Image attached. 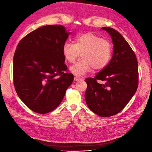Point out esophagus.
<instances>
[{
	"mask_svg": "<svg viewBox=\"0 0 152 152\" xmlns=\"http://www.w3.org/2000/svg\"><path fill=\"white\" fill-rule=\"evenodd\" d=\"M74 81H78V80H81V78H80V77H78V76H74Z\"/></svg>",
	"mask_w": 152,
	"mask_h": 152,
	"instance_id": "obj_1",
	"label": "esophagus"
}]
</instances>
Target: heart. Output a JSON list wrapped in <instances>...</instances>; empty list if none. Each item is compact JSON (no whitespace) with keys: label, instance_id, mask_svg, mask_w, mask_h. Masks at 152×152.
<instances>
[{"label":"heart","instance_id":"heart-1","mask_svg":"<svg viewBox=\"0 0 152 152\" xmlns=\"http://www.w3.org/2000/svg\"><path fill=\"white\" fill-rule=\"evenodd\" d=\"M63 53L69 63H73L81 56L82 59L70 67V72L76 76H82L91 70H101L108 64L112 56V46L108 41L91 33L77 37L75 44L64 43Z\"/></svg>","mask_w":152,"mask_h":152}]
</instances>
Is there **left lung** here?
<instances>
[{
    "label": "left lung",
    "mask_w": 152,
    "mask_h": 152,
    "mask_svg": "<svg viewBox=\"0 0 152 152\" xmlns=\"http://www.w3.org/2000/svg\"><path fill=\"white\" fill-rule=\"evenodd\" d=\"M112 38V59L94 78L85 80L88 88L85 99L89 108L101 117L121 112L137 91L138 84V61L135 53L122 35L114 28L102 27ZM97 80L105 81L99 84Z\"/></svg>",
    "instance_id": "1"
}]
</instances>
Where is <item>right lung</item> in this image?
Segmentation results:
<instances>
[{
    "label": "right lung",
    "mask_w": 152,
    "mask_h": 152,
    "mask_svg": "<svg viewBox=\"0 0 152 152\" xmlns=\"http://www.w3.org/2000/svg\"><path fill=\"white\" fill-rule=\"evenodd\" d=\"M69 34L62 25H46L28 33L18 45L13 64L14 87L33 112L44 114L53 110L72 84L74 76L64 72L63 53Z\"/></svg>",
    "instance_id": "1"
}]
</instances>
